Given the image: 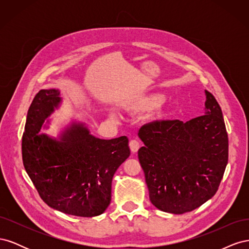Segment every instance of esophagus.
Here are the masks:
<instances>
[{
	"mask_svg": "<svg viewBox=\"0 0 249 249\" xmlns=\"http://www.w3.org/2000/svg\"><path fill=\"white\" fill-rule=\"evenodd\" d=\"M139 146H140V143L138 140L136 139H132L130 141V148L132 150V153H136L137 150L139 149Z\"/></svg>",
	"mask_w": 249,
	"mask_h": 249,
	"instance_id": "34e87169",
	"label": "esophagus"
}]
</instances>
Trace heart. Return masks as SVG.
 Wrapping results in <instances>:
<instances>
[{"label":"heart","mask_w":249,"mask_h":249,"mask_svg":"<svg viewBox=\"0 0 249 249\" xmlns=\"http://www.w3.org/2000/svg\"><path fill=\"white\" fill-rule=\"evenodd\" d=\"M164 101L162 93H150L124 101V108L132 113H143L159 108Z\"/></svg>","instance_id":"1"}]
</instances>
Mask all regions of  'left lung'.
<instances>
[{
    "instance_id": "8db88e82",
    "label": "left lung",
    "mask_w": 249,
    "mask_h": 249,
    "mask_svg": "<svg viewBox=\"0 0 249 249\" xmlns=\"http://www.w3.org/2000/svg\"><path fill=\"white\" fill-rule=\"evenodd\" d=\"M206 114L186 123L160 120L141 126L138 159L153 205L163 212H191L212 198L229 160L222 111L206 90Z\"/></svg>"
}]
</instances>
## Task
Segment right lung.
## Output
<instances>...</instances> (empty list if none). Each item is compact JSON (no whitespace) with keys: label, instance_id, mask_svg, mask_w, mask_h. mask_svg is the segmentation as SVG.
I'll use <instances>...</instances> for the list:
<instances>
[{"label":"right lung","instance_id":"1","mask_svg":"<svg viewBox=\"0 0 249 249\" xmlns=\"http://www.w3.org/2000/svg\"><path fill=\"white\" fill-rule=\"evenodd\" d=\"M60 102L57 89H41L35 95L22 134V163L49 207L80 217L101 215L110 205L113 176L131 154L129 139L96 138L76 123L59 139L39 134Z\"/></svg>","mask_w":249,"mask_h":249}]
</instances>
